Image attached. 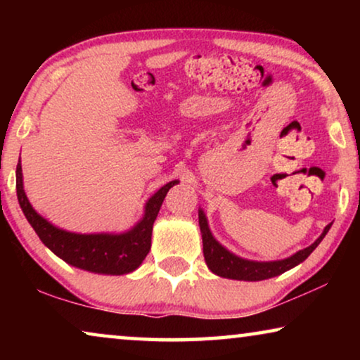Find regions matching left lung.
<instances>
[{
	"instance_id": "obj_1",
	"label": "left lung",
	"mask_w": 360,
	"mask_h": 360,
	"mask_svg": "<svg viewBox=\"0 0 360 360\" xmlns=\"http://www.w3.org/2000/svg\"><path fill=\"white\" fill-rule=\"evenodd\" d=\"M198 223L201 231V239H203V255L205 262L208 265V269L214 275H219L223 278L231 280H244V282H259V280H267L277 275L287 272V270L297 267L298 264H302L303 260L308 259V255L318 248V244L321 243L324 236L328 234L331 224H328L321 236L314 240L311 245L304 248L293 255H290L287 259L282 260H269V262H259V260H249L243 259L239 255H236L224 248L223 244H219L214 239L213 233H211L208 219L203 210H198Z\"/></svg>"
}]
</instances>
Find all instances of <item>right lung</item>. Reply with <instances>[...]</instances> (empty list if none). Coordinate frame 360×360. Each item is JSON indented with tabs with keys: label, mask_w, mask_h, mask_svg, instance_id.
I'll list each match as a JSON object with an SVG mask.
<instances>
[{
	"label": "right lung",
	"mask_w": 360,
	"mask_h": 360,
	"mask_svg": "<svg viewBox=\"0 0 360 360\" xmlns=\"http://www.w3.org/2000/svg\"><path fill=\"white\" fill-rule=\"evenodd\" d=\"M21 162V160H19ZM180 184L172 180L157 190L144 205V214L124 233H72L53 226L29 203L22 184L21 164L16 167V193L24 216L44 245L73 267L101 275H124L139 267L150 250L152 226L167 191Z\"/></svg>",
	"instance_id": "1"
}]
</instances>
